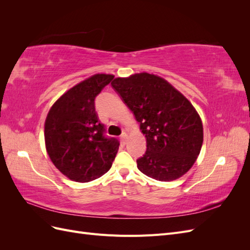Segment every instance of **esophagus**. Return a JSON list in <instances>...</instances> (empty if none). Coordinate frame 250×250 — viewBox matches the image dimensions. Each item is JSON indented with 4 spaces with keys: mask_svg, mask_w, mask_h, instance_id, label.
<instances>
[{
    "mask_svg": "<svg viewBox=\"0 0 250 250\" xmlns=\"http://www.w3.org/2000/svg\"><path fill=\"white\" fill-rule=\"evenodd\" d=\"M120 139H121V141H122V143H123V144H126V140H127V133H126V132H123L122 134H121Z\"/></svg>",
    "mask_w": 250,
    "mask_h": 250,
    "instance_id": "1",
    "label": "esophagus"
}]
</instances>
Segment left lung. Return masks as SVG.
Returning <instances> with one entry per match:
<instances>
[{"mask_svg":"<svg viewBox=\"0 0 250 250\" xmlns=\"http://www.w3.org/2000/svg\"><path fill=\"white\" fill-rule=\"evenodd\" d=\"M140 123L147 150L137 160L145 175L170 181L191 169L203 142L201 119L191 102L168 81L140 73L111 82Z\"/></svg>","mask_w":250,"mask_h":250,"instance_id":"obj_1","label":"left lung"}]
</instances>
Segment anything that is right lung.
Segmentation results:
<instances>
[{"instance_id": "1", "label": "right lung", "mask_w": 250, "mask_h": 250, "mask_svg": "<svg viewBox=\"0 0 250 250\" xmlns=\"http://www.w3.org/2000/svg\"><path fill=\"white\" fill-rule=\"evenodd\" d=\"M112 79V75L96 74L78 83L53 104L47 116V152L55 167L77 183L101 177L118 152L119 141L105 135L95 108L96 97Z\"/></svg>"}]
</instances>
